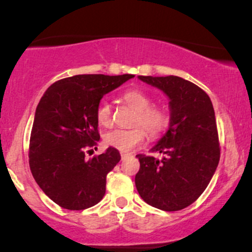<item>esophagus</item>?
<instances>
[{
  "instance_id": "34e87169",
  "label": "esophagus",
  "mask_w": 252,
  "mask_h": 252,
  "mask_svg": "<svg viewBox=\"0 0 252 252\" xmlns=\"http://www.w3.org/2000/svg\"><path fill=\"white\" fill-rule=\"evenodd\" d=\"M130 156V154H128V153H122V154H121V158H122V160H126V158H129Z\"/></svg>"
}]
</instances>
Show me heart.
I'll use <instances>...</instances> for the list:
<instances>
[{
    "label": "heart",
    "mask_w": 252,
    "mask_h": 252,
    "mask_svg": "<svg viewBox=\"0 0 252 252\" xmlns=\"http://www.w3.org/2000/svg\"><path fill=\"white\" fill-rule=\"evenodd\" d=\"M122 100L132 110L136 115L134 117L135 128L132 129H115L104 135L105 146L111 147L120 152L126 153L140 146L146 138L145 129L150 136L160 135L164 131L169 123V114L166 108L160 105H152L153 99L148 94L141 90H126L122 94ZM97 122L103 126H109L112 123V110L108 102H100L96 109ZM136 125H141L143 130Z\"/></svg>",
    "instance_id": "heart-1"
}]
</instances>
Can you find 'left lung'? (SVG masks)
Listing matches in <instances>:
<instances>
[{
    "mask_svg": "<svg viewBox=\"0 0 252 252\" xmlns=\"http://www.w3.org/2000/svg\"><path fill=\"white\" fill-rule=\"evenodd\" d=\"M160 89L169 99V126L152 152L162 158L136 155L138 194L150 206L179 211L202 194L220 158L215 109L209 94L195 84L176 76H138Z\"/></svg>",
    "mask_w": 252,
    "mask_h": 252,
    "instance_id": "8db88e82",
    "label": "left lung"
}]
</instances>
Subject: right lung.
Masks as SVG:
<instances>
[{
  "mask_svg": "<svg viewBox=\"0 0 252 252\" xmlns=\"http://www.w3.org/2000/svg\"><path fill=\"white\" fill-rule=\"evenodd\" d=\"M132 74H78L46 90L35 110L30 142V167L36 184L63 209L94 206L105 194L106 175L120 162L117 149L86 158L99 141L97 105ZM90 152V150H89Z\"/></svg>",
  "mask_w": 252,
  "mask_h": 252,
  "instance_id": "add662e5",
  "label": "right lung"
}]
</instances>
